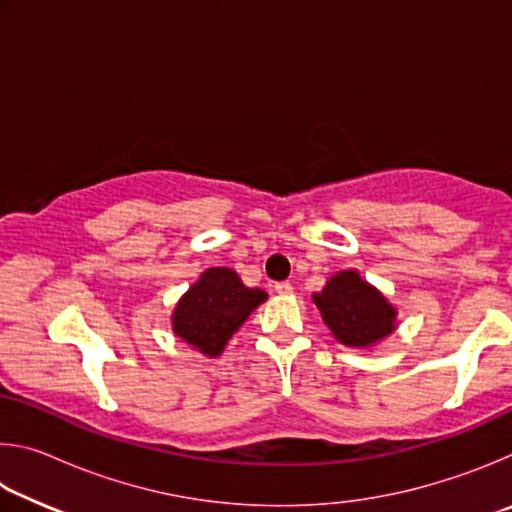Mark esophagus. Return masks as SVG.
Here are the masks:
<instances>
[{
  "label": "esophagus",
  "instance_id": "1",
  "mask_svg": "<svg viewBox=\"0 0 512 512\" xmlns=\"http://www.w3.org/2000/svg\"><path fill=\"white\" fill-rule=\"evenodd\" d=\"M273 291L280 293V296H289V293H293V284L291 282H275Z\"/></svg>",
  "mask_w": 512,
  "mask_h": 512
}]
</instances>
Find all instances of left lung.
<instances>
[{
  "instance_id": "8db88e82",
  "label": "left lung",
  "mask_w": 512,
  "mask_h": 512,
  "mask_svg": "<svg viewBox=\"0 0 512 512\" xmlns=\"http://www.w3.org/2000/svg\"><path fill=\"white\" fill-rule=\"evenodd\" d=\"M314 302L323 314V323L350 348H366L395 329V309L354 271L329 277Z\"/></svg>"
}]
</instances>
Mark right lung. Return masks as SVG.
<instances>
[{
    "label": "right lung",
    "instance_id": "obj_1",
    "mask_svg": "<svg viewBox=\"0 0 512 512\" xmlns=\"http://www.w3.org/2000/svg\"><path fill=\"white\" fill-rule=\"evenodd\" d=\"M264 300V291L248 289L230 268H207L173 311V332L207 357H216Z\"/></svg>",
    "mask_w": 512,
    "mask_h": 512
}]
</instances>
